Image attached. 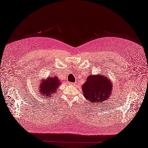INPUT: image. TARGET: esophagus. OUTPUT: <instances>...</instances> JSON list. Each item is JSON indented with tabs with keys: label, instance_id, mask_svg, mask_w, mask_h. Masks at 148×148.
<instances>
[{
	"label": "esophagus",
	"instance_id": "1",
	"mask_svg": "<svg viewBox=\"0 0 148 148\" xmlns=\"http://www.w3.org/2000/svg\"><path fill=\"white\" fill-rule=\"evenodd\" d=\"M69 84H70V85H72V86H75L76 83L75 82H69Z\"/></svg>",
	"mask_w": 148,
	"mask_h": 148
}]
</instances>
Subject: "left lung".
Segmentation results:
<instances>
[{"mask_svg": "<svg viewBox=\"0 0 148 148\" xmlns=\"http://www.w3.org/2000/svg\"><path fill=\"white\" fill-rule=\"evenodd\" d=\"M84 96L93 105L107 101L111 94L112 82L104 75H89L82 87Z\"/></svg>", "mask_w": 148, "mask_h": 148, "instance_id": "obj_1", "label": "left lung"}]
</instances>
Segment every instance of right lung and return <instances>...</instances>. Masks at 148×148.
Wrapping results in <instances>:
<instances>
[{
	"mask_svg": "<svg viewBox=\"0 0 148 148\" xmlns=\"http://www.w3.org/2000/svg\"><path fill=\"white\" fill-rule=\"evenodd\" d=\"M60 84V82L57 76H49L46 80L42 81L39 85L40 89L38 93L41 94V96H46V98H49L51 97L53 93L57 92V88Z\"/></svg>",
	"mask_w": 148,
	"mask_h": 148,
	"instance_id": "1",
	"label": "right lung"
}]
</instances>
